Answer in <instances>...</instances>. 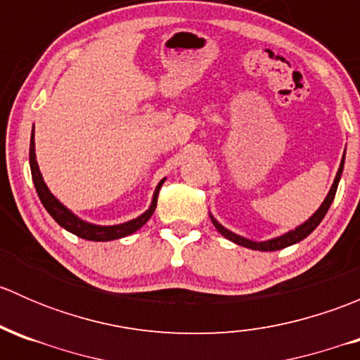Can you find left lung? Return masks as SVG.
Returning a JSON list of instances; mask_svg holds the SVG:
<instances>
[{
    "label": "left lung",
    "mask_w": 360,
    "mask_h": 360,
    "mask_svg": "<svg viewBox=\"0 0 360 360\" xmlns=\"http://www.w3.org/2000/svg\"><path fill=\"white\" fill-rule=\"evenodd\" d=\"M343 165H345V155L343 158H341V163H340V169H338V174L335 177V183H333L331 190H329L328 197H326V200L322 202V205L319 207L317 212L314 214V216L310 217L308 221H304L303 224H300L297 228H294L292 231H288L285 235H282V237H277V238H271V240H266V242H252L249 240V238H244L240 237V235H235L233 231L226 230L224 226H221L219 223H217L216 219H214L212 216H210V219H212L214 226L217 228V231H219L223 237H226L228 240L235 242V244L242 245V248H248V249H254V250H278V249H284V248H289V245L292 244H297V242H301L303 238H307L308 235L311 233V231L315 230V228L321 224V221L324 219V216L328 214L329 207H331L333 200H335V195H336V190H338V183H340V177H341V172H343Z\"/></svg>",
    "instance_id": "8db88e82"
}]
</instances>
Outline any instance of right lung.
Segmentation results:
<instances>
[{"instance_id": "obj_1", "label": "right lung", "mask_w": 360, "mask_h": 360, "mask_svg": "<svg viewBox=\"0 0 360 360\" xmlns=\"http://www.w3.org/2000/svg\"><path fill=\"white\" fill-rule=\"evenodd\" d=\"M29 165H31V174H32V181H34V188L36 193H38L39 200H41L43 207L49 210L50 216L64 228V230L71 231L75 233L76 237L85 238V240H94V242H108V240H116V238H123L127 235L134 233V231L139 230L144 223L151 217V214L155 212L157 209V198H158V191L162 188L163 181L162 179L158 183L157 190H155L153 195V202H151L150 209L146 210L144 214H141L139 217L132 221H127L123 224H115V226H99V224H92L86 223V221L79 219L78 216L71 212V210L66 209L46 188L45 181H43L41 172H39L38 162H36V153H34V134H31V144H29Z\"/></svg>"}]
</instances>
